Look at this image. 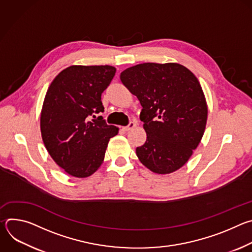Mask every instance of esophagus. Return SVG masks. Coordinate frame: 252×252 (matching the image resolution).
<instances>
[{
	"mask_svg": "<svg viewBox=\"0 0 252 252\" xmlns=\"http://www.w3.org/2000/svg\"><path fill=\"white\" fill-rule=\"evenodd\" d=\"M134 126H135V124H134L133 122H130V123L128 124V126H124V127H123V129H124L125 131H128V130H130V129L134 128Z\"/></svg>",
	"mask_w": 252,
	"mask_h": 252,
	"instance_id": "34e87169",
	"label": "esophagus"
}]
</instances>
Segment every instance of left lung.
Segmentation results:
<instances>
[{
	"label": "left lung",
	"instance_id": "obj_1",
	"mask_svg": "<svg viewBox=\"0 0 252 252\" xmlns=\"http://www.w3.org/2000/svg\"><path fill=\"white\" fill-rule=\"evenodd\" d=\"M121 81L142 106L139 119L147 140L135 150L140 162L158 174L184 166L199 145L207 121L197 78L176 63H145L122 71Z\"/></svg>",
	"mask_w": 252,
	"mask_h": 252
}]
</instances>
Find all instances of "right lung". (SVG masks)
I'll return each instance as SVG.
<instances>
[{
	"label": "right lung",
	"mask_w": 252,
	"mask_h": 252,
	"mask_svg": "<svg viewBox=\"0 0 252 252\" xmlns=\"http://www.w3.org/2000/svg\"><path fill=\"white\" fill-rule=\"evenodd\" d=\"M116 70L112 65H70L48 89L41 112L42 138L54 161L71 176L95 172L107 143L119 132V127L94 116L104 111L101 94Z\"/></svg>",
	"instance_id": "add662e5"
}]
</instances>
